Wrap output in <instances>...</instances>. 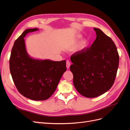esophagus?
Returning a JSON list of instances; mask_svg holds the SVG:
<instances>
[{
	"label": "esophagus",
	"instance_id": "obj_1",
	"mask_svg": "<svg viewBox=\"0 0 130 130\" xmlns=\"http://www.w3.org/2000/svg\"><path fill=\"white\" fill-rule=\"evenodd\" d=\"M70 65H71V63H70L69 60L66 61V68H67V69H69Z\"/></svg>",
	"mask_w": 130,
	"mask_h": 130
}]
</instances>
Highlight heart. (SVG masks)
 <instances>
[{"label": "heart", "instance_id": "1", "mask_svg": "<svg viewBox=\"0 0 130 130\" xmlns=\"http://www.w3.org/2000/svg\"><path fill=\"white\" fill-rule=\"evenodd\" d=\"M82 35L81 34H78L76 36L75 40L76 41H78L79 40H80L82 39ZM88 44V41L86 39H83L79 43L78 48V52H83L85 49L86 48Z\"/></svg>", "mask_w": 130, "mask_h": 130}]
</instances>
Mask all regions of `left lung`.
<instances>
[{"label":"left lung","instance_id":"obj_1","mask_svg":"<svg viewBox=\"0 0 130 130\" xmlns=\"http://www.w3.org/2000/svg\"><path fill=\"white\" fill-rule=\"evenodd\" d=\"M96 38L90 48L71 57L70 70L77 91L88 98H96L109 90L114 84L119 56L109 37L94 28Z\"/></svg>","mask_w":130,"mask_h":130}]
</instances>
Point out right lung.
Returning <instances> with one entry per match:
<instances>
[{
	"label": "right lung",
	"instance_id": "obj_1",
	"mask_svg": "<svg viewBox=\"0 0 130 130\" xmlns=\"http://www.w3.org/2000/svg\"><path fill=\"white\" fill-rule=\"evenodd\" d=\"M39 29L25 30L14 43L10 58V70L13 82L24 97L35 101L50 98L66 70V61L40 60L30 57L24 38Z\"/></svg>",
	"mask_w": 130,
	"mask_h": 130
}]
</instances>
